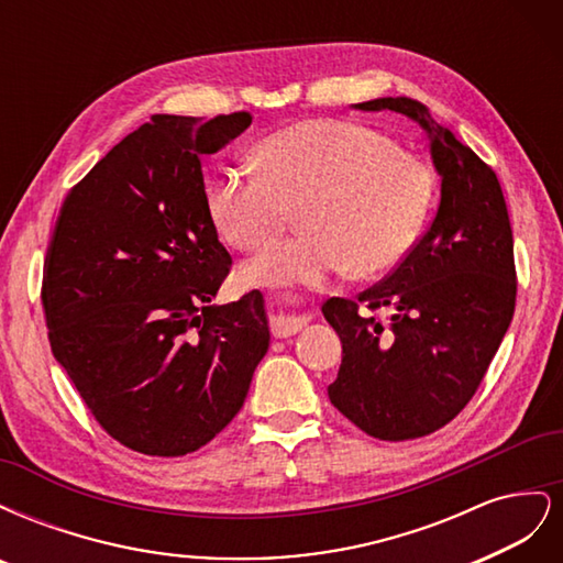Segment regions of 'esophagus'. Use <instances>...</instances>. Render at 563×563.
Listing matches in <instances>:
<instances>
[{
  "label": "esophagus",
  "mask_w": 563,
  "mask_h": 563,
  "mask_svg": "<svg viewBox=\"0 0 563 563\" xmlns=\"http://www.w3.org/2000/svg\"><path fill=\"white\" fill-rule=\"evenodd\" d=\"M272 305H277L279 308V300L275 298L272 300ZM308 321H310L308 314H296V312H288V310L279 308L275 323H272V333H275V338H288V335L298 333L302 327H308Z\"/></svg>",
  "instance_id": "1"
}]
</instances>
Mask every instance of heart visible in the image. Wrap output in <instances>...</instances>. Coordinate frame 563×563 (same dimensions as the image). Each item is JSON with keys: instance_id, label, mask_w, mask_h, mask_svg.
<instances>
[{"instance_id": "obj_1", "label": "heart", "mask_w": 563, "mask_h": 563, "mask_svg": "<svg viewBox=\"0 0 563 563\" xmlns=\"http://www.w3.org/2000/svg\"><path fill=\"white\" fill-rule=\"evenodd\" d=\"M263 174L223 168L207 187L218 234L240 251L272 244L300 209L298 240L265 251L246 284L319 286L352 267L376 277L413 249L432 201V176L389 135L347 119H305L255 150Z\"/></svg>"}]
</instances>
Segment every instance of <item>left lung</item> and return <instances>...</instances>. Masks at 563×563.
<instances>
[{"label":"left lung","mask_w":563,"mask_h":563,"mask_svg":"<svg viewBox=\"0 0 563 563\" xmlns=\"http://www.w3.org/2000/svg\"><path fill=\"white\" fill-rule=\"evenodd\" d=\"M352 108L413 119L441 178L432 225L397 269L356 302L321 308L343 343L331 404L366 434L404 441L444 428L479 387L515 314V240L498 176L420 100ZM360 303L389 307L390 321L362 318Z\"/></svg>","instance_id":"left-lung-1"}]
</instances>
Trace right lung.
<instances>
[{"label": "right lung", "mask_w": 563, "mask_h": 563, "mask_svg": "<svg viewBox=\"0 0 563 563\" xmlns=\"http://www.w3.org/2000/svg\"><path fill=\"white\" fill-rule=\"evenodd\" d=\"M249 126V112L152 114L63 201L42 286L51 352L131 451L174 457L209 444L269 347L261 291L213 302L232 258L201 157Z\"/></svg>", "instance_id": "right-lung-1"}]
</instances>
